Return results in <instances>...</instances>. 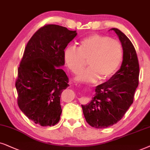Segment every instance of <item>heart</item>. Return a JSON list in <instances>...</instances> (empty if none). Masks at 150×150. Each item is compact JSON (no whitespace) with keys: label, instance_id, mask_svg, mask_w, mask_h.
Masks as SVG:
<instances>
[{"label":"heart","instance_id":"heart-1","mask_svg":"<svg viewBox=\"0 0 150 150\" xmlns=\"http://www.w3.org/2000/svg\"><path fill=\"white\" fill-rule=\"evenodd\" d=\"M65 62L74 73H77L85 67H89L80 72L77 80L81 82H95L108 78L115 73L123 59V47L117 40L107 35H89L79 44L78 49L69 46L64 53Z\"/></svg>","mask_w":150,"mask_h":150}]
</instances>
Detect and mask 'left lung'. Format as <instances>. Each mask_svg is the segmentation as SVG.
<instances>
[{
    "label": "left lung",
    "instance_id": "obj_1",
    "mask_svg": "<svg viewBox=\"0 0 150 150\" xmlns=\"http://www.w3.org/2000/svg\"><path fill=\"white\" fill-rule=\"evenodd\" d=\"M110 30L117 33L121 42L123 61L108 81L96 86L92 100L81 105L86 121L95 128H105L120 121L132 104L139 85V60L132 43L120 30Z\"/></svg>",
    "mask_w": 150,
    "mask_h": 150
}]
</instances>
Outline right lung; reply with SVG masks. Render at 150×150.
Instances as JSON below:
<instances>
[{
	"label": "right lung",
	"instance_id": "obj_1",
	"mask_svg": "<svg viewBox=\"0 0 150 150\" xmlns=\"http://www.w3.org/2000/svg\"><path fill=\"white\" fill-rule=\"evenodd\" d=\"M77 34L62 26L47 25L26 46L16 82L18 104L35 124L51 126L59 121L61 94L69 86L60 67L65 64V48Z\"/></svg>",
	"mask_w": 150,
	"mask_h": 150
}]
</instances>
